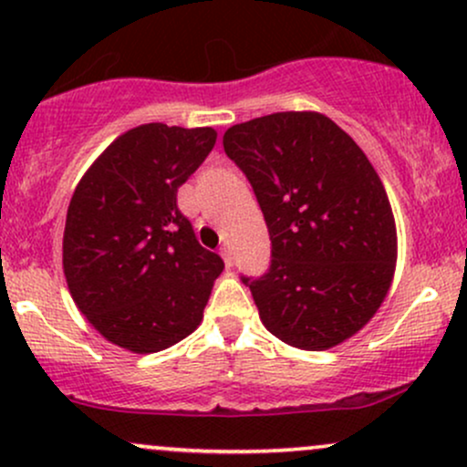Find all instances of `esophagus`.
<instances>
[{"instance_id":"obj_1","label":"esophagus","mask_w":467,"mask_h":467,"mask_svg":"<svg viewBox=\"0 0 467 467\" xmlns=\"http://www.w3.org/2000/svg\"><path fill=\"white\" fill-rule=\"evenodd\" d=\"M219 252H222V256H223V264H226V267H233V265H234V256H233V250H230L228 245H223V248L219 250Z\"/></svg>"}]
</instances>
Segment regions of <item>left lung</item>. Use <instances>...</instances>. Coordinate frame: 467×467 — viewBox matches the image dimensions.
I'll return each mask as SVG.
<instances>
[{
    "label": "left lung",
    "instance_id": "left-lung-1",
    "mask_svg": "<svg viewBox=\"0 0 467 467\" xmlns=\"http://www.w3.org/2000/svg\"><path fill=\"white\" fill-rule=\"evenodd\" d=\"M272 241L264 276H241L270 334L323 351L362 329L387 296L398 259L378 173L334 120L278 111L223 133Z\"/></svg>",
    "mask_w": 467,
    "mask_h": 467
}]
</instances>
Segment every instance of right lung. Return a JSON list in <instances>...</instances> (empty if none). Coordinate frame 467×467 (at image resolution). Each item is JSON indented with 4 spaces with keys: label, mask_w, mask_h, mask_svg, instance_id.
Masks as SVG:
<instances>
[{
    "label": "right lung",
    "mask_w": 467,
    "mask_h": 467,
    "mask_svg": "<svg viewBox=\"0 0 467 467\" xmlns=\"http://www.w3.org/2000/svg\"><path fill=\"white\" fill-rule=\"evenodd\" d=\"M215 140L211 127L140 125L111 142L74 191L63 272L77 307L118 347L162 351L200 325L223 261L200 245L178 189Z\"/></svg>",
    "instance_id": "obj_1"
}]
</instances>
